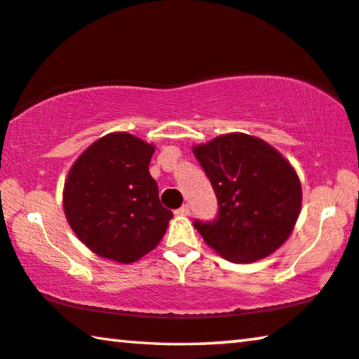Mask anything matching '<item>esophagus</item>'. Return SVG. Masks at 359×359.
Wrapping results in <instances>:
<instances>
[{
  "label": "esophagus",
  "mask_w": 359,
  "mask_h": 359,
  "mask_svg": "<svg viewBox=\"0 0 359 359\" xmlns=\"http://www.w3.org/2000/svg\"><path fill=\"white\" fill-rule=\"evenodd\" d=\"M175 214H177V216H189V214H190V206L189 205H184L182 208H179V210H175Z\"/></svg>",
  "instance_id": "esophagus-1"
}]
</instances>
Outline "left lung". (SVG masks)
<instances>
[{"mask_svg": "<svg viewBox=\"0 0 359 359\" xmlns=\"http://www.w3.org/2000/svg\"><path fill=\"white\" fill-rule=\"evenodd\" d=\"M194 154L219 201L216 221H195L208 247L237 264L279 250L302 211V184L293 165L267 142L240 132L195 145Z\"/></svg>", "mask_w": 359, "mask_h": 359, "instance_id": "1", "label": "left lung"}]
</instances>
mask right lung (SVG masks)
<instances>
[{
    "label": "right lung",
    "instance_id": "add662e5",
    "mask_svg": "<svg viewBox=\"0 0 359 359\" xmlns=\"http://www.w3.org/2000/svg\"><path fill=\"white\" fill-rule=\"evenodd\" d=\"M154 145L128 132L98 138L64 182L69 226L85 247L121 264L135 263L164 237L172 212L159 203L148 165Z\"/></svg>",
    "mask_w": 359,
    "mask_h": 359
}]
</instances>
